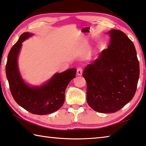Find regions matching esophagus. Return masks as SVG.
<instances>
[{"label": "esophagus", "instance_id": "obj_1", "mask_svg": "<svg viewBox=\"0 0 146 146\" xmlns=\"http://www.w3.org/2000/svg\"><path fill=\"white\" fill-rule=\"evenodd\" d=\"M82 75V68H78L77 69V75L80 76Z\"/></svg>", "mask_w": 146, "mask_h": 146}]
</instances>
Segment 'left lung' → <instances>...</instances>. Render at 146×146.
Instances as JSON below:
<instances>
[{"mask_svg":"<svg viewBox=\"0 0 146 146\" xmlns=\"http://www.w3.org/2000/svg\"><path fill=\"white\" fill-rule=\"evenodd\" d=\"M110 45L84 69L87 101L100 113L115 112L133 98L139 78L134 44L119 30L109 31Z\"/></svg>","mask_w":146,"mask_h":146,"instance_id":"left-lung-1","label":"left lung"}]
</instances>
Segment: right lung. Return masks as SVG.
<instances>
[{
    "label": "right lung",
    "instance_id": "right-lung-1",
    "mask_svg": "<svg viewBox=\"0 0 146 146\" xmlns=\"http://www.w3.org/2000/svg\"><path fill=\"white\" fill-rule=\"evenodd\" d=\"M33 34L24 33L11 48L7 56L6 73L11 92L18 105L37 115L54 112L62 107L68 85L75 77L76 70L71 68L62 73H55L41 86H31L24 81L18 66V57L22 43Z\"/></svg>",
    "mask_w": 146,
    "mask_h": 146
}]
</instances>
